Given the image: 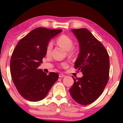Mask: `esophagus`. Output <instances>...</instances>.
<instances>
[{
  "label": "esophagus",
  "instance_id": "34e87169",
  "mask_svg": "<svg viewBox=\"0 0 123 123\" xmlns=\"http://www.w3.org/2000/svg\"><path fill=\"white\" fill-rule=\"evenodd\" d=\"M65 74H62V73H61V74H59V78H64V77H65Z\"/></svg>",
  "mask_w": 123,
  "mask_h": 123
}]
</instances>
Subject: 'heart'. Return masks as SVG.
I'll list each match as a JSON object with an SVG mask.
<instances>
[{
  "mask_svg": "<svg viewBox=\"0 0 123 123\" xmlns=\"http://www.w3.org/2000/svg\"><path fill=\"white\" fill-rule=\"evenodd\" d=\"M57 43L66 51H69L72 50L73 47V42L68 36L62 35L59 36L57 39ZM52 42H50L47 47V53H49L52 49Z\"/></svg>",
  "mask_w": 123,
  "mask_h": 123,
  "instance_id": "heart-1",
  "label": "heart"
}]
</instances>
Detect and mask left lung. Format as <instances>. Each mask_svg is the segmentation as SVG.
<instances>
[{
    "mask_svg": "<svg viewBox=\"0 0 123 123\" xmlns=\"http://www.w3.org/2000/svg\"><path fill=\"white\" fill-rule=\"evenodd\" d=\"M80 44V53L74 67L82 72V78L75 79L69 92L72 98L82 105L98 99L108 82L109 56L103 45L86 28L72 29Z\"/></svg>",
    "mask_w": 123,
    "mask_h": 123,
    "instance_id": "obj_1",
    "label": "left lung"
}]
</instances>
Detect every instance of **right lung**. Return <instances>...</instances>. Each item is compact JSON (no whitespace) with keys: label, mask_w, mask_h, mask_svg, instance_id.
<instances>
[{"label":"right lung","mask_w":123,"mask_h":123,"mask_svg":"<svg viewBox=\"0 0 123 123\" xmlns=\"http://www.w3.org/2000/svg\"><path fill=\"white\" fill-rule=\"evenodd\" d=\"M61 31L36 28L19 41L12 52L10 61L12 81L20 95L30 101L43 99L58 80L57 73L47 74L38 67L45 56L50 40Z\"/></svg>","instance_id":"1"}]
</instances>
